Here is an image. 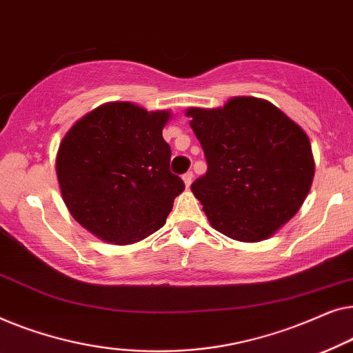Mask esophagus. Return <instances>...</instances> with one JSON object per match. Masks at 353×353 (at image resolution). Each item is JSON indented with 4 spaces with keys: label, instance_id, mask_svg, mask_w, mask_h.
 <instances>
[{
    "label": "esophagus",
    "instance_id": "34e87169",
    "mask_svg": "<svg viewBox=\"0 0 353 353\" xmlns=\"http://www.w3.org/2000/svg\"><path fill=\"white\" fill-rule=\"evenodd\" d=\"M182 181H183V183H185L187 188L190 187V185H192V181H193V172H192V171L185 172V174L182 176Z\"/></svg>",
    "mask_w": 353,
    "mask_h": 353
}]
</instances>
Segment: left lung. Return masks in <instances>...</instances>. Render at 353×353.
Segmentation results:
<instances>
[{
	"mask_svg": "<svg viewBox=\"0 0 353 353\" xmlns=\"http://www.w3.org/2000/svg\"><path fill=\"white\" fill-rule=\"evenodd\" d=\"M208 161L192 183L212 228L236 241L267 240L290 222L315 174L310 141L265 99L238 96L185 110Z\"/></svg>",
	"mask_w": 353,
	"mask_h": 353,
	"instance_id": "left-lung-1",
	"label": "left lung"
}]
</instances>
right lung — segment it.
I'll return each instance as SVG.
<instances>
[{
  "instance_id": "1",
  "label": "right lung",
  "mask_w": 353,
  "mask_h": 353,
  "mask_svg": "<svg viewBox=\"0 0 353 353\" xmlns=\"http://www.w3.org/2000/svg\"><path fill=\"white\" fill-rule=\"evenodd\" d=\"M171 118L170 110L107 102L68 129L56 172L62 200L79 225L113 245H132L165 225L183 192L163 139Z\"/></svg>"
}]
</instances>
